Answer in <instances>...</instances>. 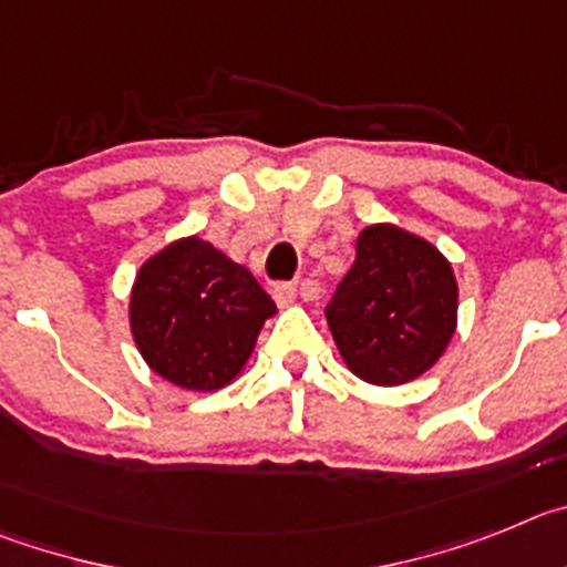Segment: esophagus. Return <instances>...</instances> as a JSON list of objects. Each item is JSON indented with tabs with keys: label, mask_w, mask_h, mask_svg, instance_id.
Returning a JSON list of instances; mask_svg holds the SVG:
<instances>
[{
	"label": "esophagus",
	"mask_w": 567,
	"mask_h": 567,
	"mask_svg": "<svg viewBox=\"0 0 567 567\" xmlns=\"http://www.w3.org/2000/svg\"><path fill=\"white\" fill-rule=\"evenodd\" d=\"M296 293H299V288H296L293 282H282L274 288V299H277L279 308H288V305L296 302Z\"/></svg>",
	"instance_id": "obj_1"
}]
</instances>
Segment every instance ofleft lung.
<instances>
[{
	"mask_svg": "<svg viewBox=\"0 0 567 567\" xmlns=\"http://www.w3.org/2000/svg\"><path fill=\"white\" fill-rule=\"evenodd\" d=\"M341 359L367 384L398 386L435 367L457 328V279L417 234L367 226L324 308Z\"/></svg>",
	"mask_w": 567,
	"mask_h": 567,
	"instance_id": "8db88e82",
	"label": "left lung"
}]
</instances>
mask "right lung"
<instances>
[{"instance_id": "right-lung-1", "label": "right lung", "mask_w": 567, "mask_h": 567, "mask_svg": "<svg viewBox=\"0 0 567 567\" xmlns=\"http://www.w3.org/2000/svg\"><path fill=\"white\" fill-rule=\"evenodd\" d=\"M277 305L212 243L183 237L146 259L130 296L137 353L169 384L214 392L248 364Z\"/></svg>"}]
</instances>
